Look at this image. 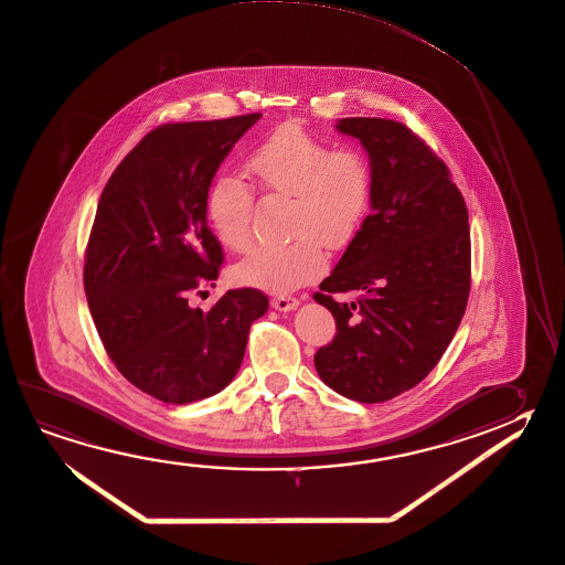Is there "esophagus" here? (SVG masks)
Here are the masks:
<instances>
[{
	"mask_svg": "<svg viewBox=\"0 0 565 565\" xmlns=\"http://www.w3.org/2000/svg\"><path fill=\"white\" fill-rule=\"evenodd\" d=\"M297 306H299V301H297L296 297L279 296L271 299V307L278 309V311H291Z\"/></svg>",
	"mask_w": 565,
	"mask_h": 565,
	"instance_id": "34e87169",
	"label": "esophagus"
}]
</instances>
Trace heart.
<instances>
[{
    "label": "heart",
    "mask_w": 565,
    "mask_h": 565,
    "mask_svg": "<svg viewBox=\"0 0 565 565\" xmlns=\"http://www.w3.org/2000/svg\"><path fill=\"white\" fill-rule=\"evenodd\" d=\"M252 182L271 196L291 199L284 246L254 249L232 269L239 286L289 294L323 274L326 252L345 248L361 228L373 192V170L359 149H333L297 125L262 140L246 159ZM206 216L220 244L244 252L252 239L254 192L246 182L220 174L206 192Z\"/></svg>",
    "instance_id": "obj_1"
}]
</instances>
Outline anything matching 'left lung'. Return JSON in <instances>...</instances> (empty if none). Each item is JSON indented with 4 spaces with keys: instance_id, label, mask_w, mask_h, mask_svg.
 <instances>
[{
    "instance_id": "obj_1",
    "label": "left lung",
    "mask_w": 565,
    "mask_h": 565,
    "mask_svg": "<svg viewBox=\"0 0 565 565\" xmlns=\"http://www.w3.org/2000/svg\"><path fill=\"white\" fill-rule=\"evenodd\" d=\"M373 170L371 214L313 299L337 333L316 353L321 381L359 403L418 385L450 345L470 291L468 210L445 162L403 122L351 117ZM355 290V302L337 292Z\"/></svg>"
}]
</instances>
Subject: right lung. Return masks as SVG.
Wrapping results in <instances>:
<instances>
[{
  "label": "right lung",
  "instance_id": "obj_1",
  "mask_svg": "<svg viewBox=\"0 0 565 565\" xmlns=\"http://www.w3.org/2000/svg\"><path fill=\"white\" fill-rule=\"evenodd\" d=\"M259 113L150 130L110 174L85 252L83 284L120 375L162 403L216 395L238 373L249 327L268 311L259 289H230L202 311L190 297L224 262L206 192Z\"/></svg>",
  "mask_w": 565,
  "mask_h": 565
}]
</instances>
